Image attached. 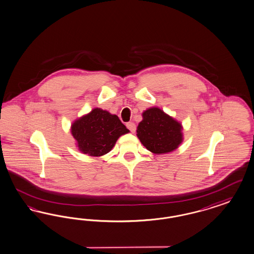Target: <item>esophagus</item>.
Listing matches in <instances>:
<instances>
[{
    "instance_id": "obj_1",
    "label": "esophagus",
    "mask_w": 254,
    "mask_h": 254,
    "mask_svg": "<svg viewBox=\"0 0 254 254\" xmlns=\"http://www.w3.org/2000/svg\"><path fill=\"white\" fill-rule=\"evenodd\" d=\"M127 127L132 133H134L135 130H136V125L133 122L127 123Z\"/></svg>"
}]
</instances>
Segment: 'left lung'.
Listing matches in <instances>:
<instances>
[{
	"label": "left lung",
	"mask_w": 254,
	"mask_h": 254,
	"mask_svg": "<svg viewBox=\"0 0 254 254\" xmlns=\"http://www.w3.org/2000/svg\"><path fill=\"white\" fill-rule=\"evenodd\" d=\"M142 116L136 135L150 152L157 155L172 152L183 142L182 123L160 108H149L142 112Z\"/></svg>",
	"instance_id": "left-lung-1"
}]
</instances>
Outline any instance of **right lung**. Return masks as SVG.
<instances>
[{"mask_svg":"<svg viewBox=\"0 0 254 254\" xmlns=\"http://www.w3.org/2000/svg\"><path fill=\"white\" fill-rule=\"evenodd\" d=\"M128 132L117 115L100 108L79 117L71 126L78 150L91 157H101L110 152L119 137Z\"/></svg>","mask_w":254,"mask_h":254,"instance_id":"right-lung-1","label":"right lung"}]
</instances>
